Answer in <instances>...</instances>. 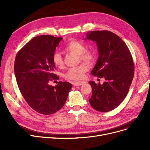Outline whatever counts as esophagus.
Here are the masks:
<instances>
[{
	"instance_id": "1",
	"label": "esophagus",
	"mask_w": 150,
	"mask_h": 150,
	"mask_svg": "<svg viewBox=\"0 0 150 150\" xmlns=\"http://www.w3.org/2000/svg\"><path fill=\"white\" fill-rule=\"evenodd\" d=\"M85 83V82L84 81H81V82H75L73 83L74 86H81L83 84H84Z\"/></svg>"
}]
</instances>
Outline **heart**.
<instances>
[{"label": "heart", "mask_w": 150, "mask_h": 150, "mask_svg": "<svg viewBox=\"0 0 150 150\" xmlns=\"http://www.w3.org/2000/svg\"><path fill=\"white\" fill-rule=\"evenodd\" d=\"M64 50L78 55L80 59L88 64H91L95 59L93 53L89 50H85L83 44L72 40L70 41L65 47ZM52 60L53 64L57 67H60L63 66V59L60 53H54ZM88 70V67L85 64H80L78 66L69 69L65 74V78L73 81H80L84 77L85 73Z\"/></svg>", "instance_id": "heart-1"}]
</instances>
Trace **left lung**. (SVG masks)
I'll return each instance as SVG.
<instances>
[{"instance_id": "1", "label": "left lung", "mask_w": 150, "mask_h": 150, "mask_svg": "<svg viewBox=\"0 0 150 150\" xmlns=\"http://www.w3.org/2000/svg\"><path fill=\"white\" fill-rule=\"evenodd\" d=\"M86 39L96 42L98 51L91 74L105 80L102 84L89 82L92 90L89 103L98 111H111L123 101L131 84L134 66L131 52L122 39L109 31H89Z\"/></svg>"}]
</instances>
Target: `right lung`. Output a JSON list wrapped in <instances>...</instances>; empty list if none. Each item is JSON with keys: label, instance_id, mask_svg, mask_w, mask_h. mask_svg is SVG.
Instances as JSON below:
<instances>
[{"label": "right lung", "instance_id": "add662e5", "mask_svg": "<svg viewBox=\"0 0 150 150\" xmlns=\"http://www.w3.org/2000/svg\"><path fill=\"white\" fill-rule=\"evenodd\" d=\"M62 38L41 35L33 38L18 52L14 61V74L20 92L28 105L36 112L50 115L64 105L72 84L58 80L53 74V55Z\"/></svg>", "mask_w": 150, "mask_h": 150}]
</instances>
